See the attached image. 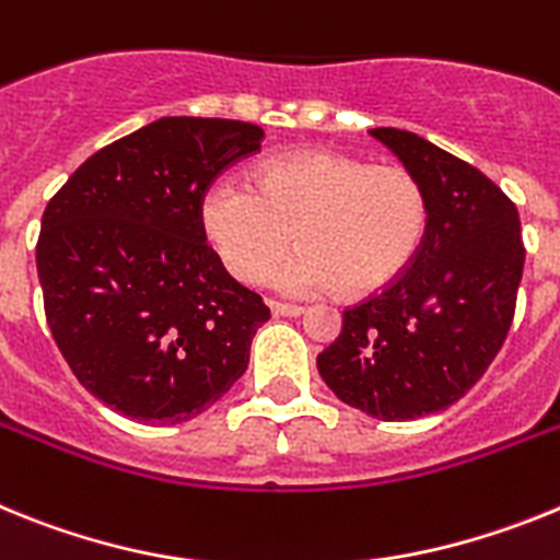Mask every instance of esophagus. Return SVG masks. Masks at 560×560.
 <instances>
[{"label": "esophagus", "instance_id": "1", "mask_svg": "<svg viewBox=\"0 0 560 560\" xmlns=\"http://www.w3.org/2000/svg\"><path fill=\"white\" fill-rule=\"evenodd\" d=\"M270 313H273L276 318H299V315H304V307H299V304H279V301H273V304H270Z\"/></svg>", "mask_w": 560, "mask_h": 560}]
</instances>
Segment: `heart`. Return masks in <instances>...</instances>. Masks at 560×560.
I'll list each match as a JSON object with an SVG mask.
<instances>
[{"label": "heart", "instance_id": "b5f03b06", "mask_svg": "<svg viewBox=\"0 0 560 560\" xmlns=\"http://www.w3.org/2000/svg\"><path fill=\"white\" fill-rule=\"evenodd\" d=\"M199 228L225 270L259 281L287 245L295 253L270 281L287 295L340 290L369 295L395 284L420 253L428 194L402 165L307 149L267 160L256 188L217 177L199 197Z\"/></svg>", "mask_w": 560, "mask_h": 560}]
</instances>
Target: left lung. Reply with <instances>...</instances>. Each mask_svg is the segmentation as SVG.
Masks as SVG:
<instances>
[{
  "label": "left lung",
  "instance_id": "obj_1",
  "mask_svg": "<svg viewBox=\"0 0 560 560\" xmlns=\"http://www.w3.org/2000/svg\"><path fill=\"white\" fill-rule=\"evenodd\" d=\"M369 135L422 183L428 231L395 284L343 313L318 372L374 420H417L459 400L502 349L524 270L522 222L465 160L392 126Z\"/></svg>",
  "mask_w": 560,
  "mask_h": 560
}]
</instances>
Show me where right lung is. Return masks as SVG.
Instances as JSON below:
<instances>
[{"mask_svg":"<svg viewBox=\"0 0 560 560\" xmlns=\"http://www.w3.org/2000/svg\"><path fill=\"white\" fill-rule=\"evenodd\" d=\"M259 126L168 115L92 154L47 202L45 313L81 386L120 415L186 422L245 374L270 318L199 228V197Z\"/></svg>","mask_w":560,"mask_h":560,"instance_id":"add662e5","label":"right lung"}]
</instances>
